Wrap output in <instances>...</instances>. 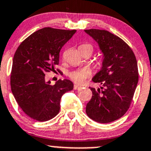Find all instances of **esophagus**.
I'll list each match as a JSON object with an SVG mask.
<instances>
[{
    "instance_id": "1",
    "label": "esophagus",
    "mask_w": 151,
    "mask_h": 151,
    "mask_svg": "<svg viewBox=\"0 0 151 151\" xmlns=\"http://www.w3.org/2000/svg\"><path fill=\"white\" fill-rule=\"evenodd\" d=\"M82 89V87H81V86L77 85V84H74V90H78V89Z\"/></svg>"
}]
</instances>
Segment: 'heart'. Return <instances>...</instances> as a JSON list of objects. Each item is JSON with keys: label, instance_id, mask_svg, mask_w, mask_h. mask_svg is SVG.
Here are the masks:
<instances>
[{"label": "heart", "instance_id": "heart-1", "mask_svg": "<svg viewBox=\"0 0 151 151\" xmlns=\"http://www.w3.org/2000/svg\"><path fill=\"white\" fill-rule=\"evenodd\" d=\"M82 46H89L92 50V46L90 44H82ZM91 76V73L88 69H79V70L73 71L69 74V77L73 82H74L77 84H82L87 80Z\"/></svg>", "mask_w": 151, "mask_h": 151}]
</instances>
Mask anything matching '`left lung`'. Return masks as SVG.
I'll list each match as a JSON object with an SVG mask.
<instances>
[{
  "instance_id": "obj_1",
  "label": "left lung",
  "mask_w": 151,
  "mask_h": 151,
  "mask_svg": "<svg viewBox=\"0 0 151 151\" xmlns=\"http://www.w3.org/2000/svg\"><path fill=\"white\" fill-rule=\"evenodd\" d=\"M98 44L102 53V67L92 80L100 87H91L92 97L86 106L89 118L108 123L123 116L130 107L138 82L133 51L118 36L105 30H84Z\"/></svg>"
}]
</instances>
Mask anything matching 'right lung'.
I'll return each instance as SVG.
<instances>
[{
    "label": "right lung",
    "instance_id": "1",
    "mask_svg": "<svg viewBox=\"0 0 151 151\" xmlns=\"http://www.w3.org/2000/svg\"><path fill=\"white\" fill-rule=\"evenodd\" d=\"M75 32L44 28L26 38L15 53L11 91L21 110L34 120L44 122L55 117L62 96L74 88L69 79H59L51 85L45 74L59 64L60 50Z\"/></svg>",
    "mask_w": 151,
    "mask_h": 151
}]
</instances>
